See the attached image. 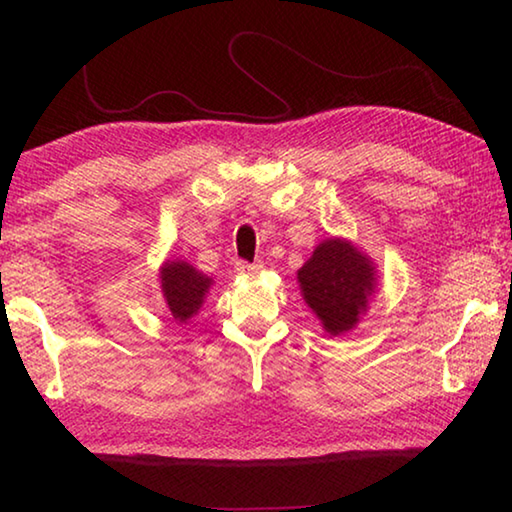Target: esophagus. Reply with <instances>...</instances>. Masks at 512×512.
Instances as JSON below:
<instances>
[{"instance_id":"obj_1","label":"esophagus","mask_w":512,"mask_h":512,"mask_svg":"<svg viewBox=\"0 0 512 512\" xmlns=\"http://www.w3.org/2000/svg\"><path fill=\"white\" fill-rule=\"evenodd\" d=\"M264 264L262 262H255V264H248V262H237V273L239 275H257L262 271Z\"/></svg>"}]
</instances>
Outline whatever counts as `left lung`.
Instances as JSON below:
<instances>
[{
	"label": "left lung",
	"mask_w": 512,
	"mask_h": 512,
	"mask_svg": "<svg viewBox=\"0 0 512 512\" xmlns=\"http://www.w3.org/2000/svg\"><path fill=\"white\" fill-rule=\"evenodd\" d=\"M300 293L329 336L352 332L377 293L372 259L348 239L329 237L298 271Z\"/></svg>",
	"instance_id": "left-lung-1"
}]
</instances>
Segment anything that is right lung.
Segmentation results:
<instances>
[{
    "label": "right lung",
    "instance_id": "1",
    "mask_svg": "<svg viewBox=\"0 0 512 512\" xmlns=\"http://www.w3.org/2000/svg\"><path fill=\"white\" fill-rule=\"evenodd\" d=\"M158 277L164 305L178 325H187L198 314L214 284L212 277H207L185 259H167L160 266Z\"/></svg>",
    "mask_w": 512,
    "mask_h": 512
}]
</instances>
